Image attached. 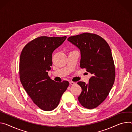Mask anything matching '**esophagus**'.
Returning <instances> with one entry per match:
<instances>
[{
	"label": "esophagus",
	"instance_id": "1",
	"mask_svg": "<svg viewBox=\"0 0 132 132\" xmlns=\"http://www.w3.org/2000/svg\"><path fill=\"white\" fill-rule=\"evenodd\" d=\"M69 83H70V84L71 85H75V84H76V83H75V82H72V81H70V82H69Z\"/></svg>",
	"mask_w": 132,
	"mask_h": 132
}]
</instances>
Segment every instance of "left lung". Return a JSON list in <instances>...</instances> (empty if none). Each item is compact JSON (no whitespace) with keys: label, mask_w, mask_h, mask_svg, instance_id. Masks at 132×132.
Here are the masks:
<instances>
[{"label":"left lung","mask_w":132,"mask_h":132,"mask_svg":"<svg viewBox=\"0 0 132 132\" xmlns=\"http://www.w3.org/2000/svg\"><path fill=\"white\" fill-rule=\"evenodd\" d=\"M68 41L80 50V67L92 75L87 84L78 82L82 88L78 100L83 107L94 109L105 100L114 83L115 70L111 49L104 39L93 34L71 36Z\"/></svg>","instance_id":"8db88e82"}]
</instances>
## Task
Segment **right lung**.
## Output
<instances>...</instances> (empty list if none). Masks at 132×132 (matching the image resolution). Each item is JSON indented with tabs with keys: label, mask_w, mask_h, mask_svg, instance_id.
<instances>
[{
	"label": "right lung",
	"mask_w": 132,
	"mask_h": 132,
	"mask_svg": "<svg viewBox=\"0 0 132 132\" xmlns=\"http://www.w3.org/2000/svg\"><path fill=\"white\" fill-rule=\"evenodd\" d=\"M66 38L38 37L26 45L20 54L21 83L34 103L43 111L55 109L69 85L68 81L57 82L48 76L52 64V53Z\"/></svg>",
	"instance_id": "add662e5"
}]
</instances>
